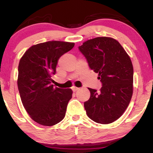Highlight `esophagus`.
Instances as JSON below:
<instances>
[{
  "instance_id": "34e87169",
  "label": "esophagus",
  "mask_w": 153,
  "mask_h": 153,
  "mask_svg": "<svg viewBox=\"0 0 153 153\" xmlns=\"http://www.w3.org/2000/svg\"><path fill=\"white\" fill-rule=\"evenodd\" d=\"M71 89H72V90H73L74 92H76L77 90H78L79 88L76 87V86H73V87L71 88Z\"/></svg>"
}]
</instances>
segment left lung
<instances>
[{"instance_id":"obj_1","label":"left lung","mask_w":153,"mask_h":153,"mask_svg":"<svg viewBox=\"0 0 153 153\" xmlns=\"http://www.w3.org/2000/svg\"><path fill=\"white\" fill-rule=\"evenodd\" d=\"M79 49L102 84L99 91L88 88L90 97L84 102L88 117L98 123H113L125 112L133 94L130 57L120 42L110 37L88 40Z\"/></svg>"}]
</instances>
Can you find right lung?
<instances>
[{
    "instance_id": "1",
    "label": "right lung",
    "mask_w": 153,
    "mask_h": 153,
    "mask_svg": "<svg viewBox=\"0 0 153 153\" xmlns=\"http://www.w3.org/2000/svg\"><path fill=\"white\" fill-rule=\"evenodd\" d=\"M74 45L56 40L40 43L30 47L20 59L17 86L21 100L32 120L40 125H56L65 116L73 91L54 87L51 76L55 74L58 59Z\"/></svg>"
}]
</instances>
